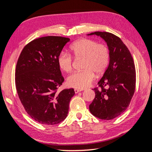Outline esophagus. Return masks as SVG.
I'll return each instance as SVG.
<instances>
[{
  "label": "esophagus",
  "mask_w": 152,
  "mask_h": 152,
  "mask_svg": "<svg viewBox=\"0 0 152 152\" xmlns=\"http://www.w3.org/2000/svg\"><path fill=\"white\" fill-rule=\"evenodd\" d=\"M74 91H75V93H78V92L82 91L81 89H78V88H75V90H74Z\"/></svg>",
  "instance_id": "1"
}]
</instances>
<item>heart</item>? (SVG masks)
Segmentation results:
<instances>
[{
	"instance_id": "heart-1",
	"label": "heart",
	"mask_w": 152,
	"mask_h": 152,
	"mask_svg": "<svg viewBox=\"0 0 152 152\" xmlns=\"http://www.w3.org/2000/svg\"><path fill=\"white\" fill-rule=\"evenodd\" d=\"M73 56L83 58V70L75 72L67 77V85L71 87L83 89L88 87L94 79V73H103L110 61V50L107 46L94 40L82 39L70 46ZM58 64L61 70L69 72L72 69L73 58L66 52H61L58 56Z\"/></svg>"
}]
</instances>
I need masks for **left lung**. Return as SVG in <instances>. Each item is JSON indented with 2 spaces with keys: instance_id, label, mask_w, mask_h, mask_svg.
Masks as SVG:
<instances>
[{
  "instance_id": "8db88e82",
  "label": "left lung",
  "mask_w": 152,
  "mask_h": 152,
  "mask_svg": "<svg viewBox=\"0 0 152 152\" xmlns=\"http://www.w3.org/2000/svg\"><path fill=\"white\" fill-rule=\"evenodd\" d=\"M100 36L110 50V64L94 88L95 98L89 110L94 116L113 119L125 111L131 103L136 86V69L132 55L119 37L108 32L96 31L88 35Z\"/></svg>"
}]
</instances>
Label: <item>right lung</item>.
I'll list each match as a JSON object with an SVG mask.
<instances>
[{
    "mask_svg": "<svg viewBox=\"0 0 152 152\" xmlns=\"http://www.w3.org/2000/svg\"><path fill=\"white\" fill-rule=\"evenodd\" d=\"M69 38L46 36L24 46L17 61L15 83L25 110L37 122L48 125L66 118L73 88L58 92L64 81L58 64V54Z\"/></svg>",
    "mask_w": 152,
    "mask_h": 152,
    "instance_id": "obj_1",
    "label": "right lung"
}]
</instances>
